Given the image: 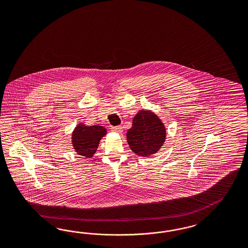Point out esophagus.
<instances>
[{"label": "esophagus", "instance_id": "1", "mask_svg": "<svg viewBox=\"0 0 248 248\" xmlns=\"http://www.w3.org/2000/svg\"><path fill=\"white\" fill-rule=\"evenodd\" d=\"M111 130H112L113 132L121 134V133L123 132V127H122L121 125H118V126H113V127L111 128Z\"/></svg>", "mask_w": 248, "mask_h": 248}]
</instances>
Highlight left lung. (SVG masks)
<instances>
[{"instance_id":"obj_1","label":"left lung","mask_w":248,"mask_h":248,"mask_svg":"<svg viewBox=\"0 0 248 248\" xmlns=\"http://www.w3.org/2000/svg\"><path fill=\"white\" fill-rule=\"evenodd\" d=\"M130 148L142 156H150L156 153L165 139V128L157 116L150 111H140L127 131Z\"/></svg>"}]
</instances>
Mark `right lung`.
Listing matches in <instances>:
<instances>
[{
  "instance_id": "right-lung-1",
  "label": "right lung",
  "mask_w": 248,
  "mask_h": 248,
  "mask_svg": "<svg viewBox=\"0 0 248 248\" xmlns=\"http://www.w3.org/2000/svg\"><path fill=\"white\" fill-rule=\"evenodd\" d=\"M106 135L103 126H87L83 124H78L73 134V144L75 151L83 156L91 158L96 152L101 138Z\"/></svg>"
}]
</instances>
